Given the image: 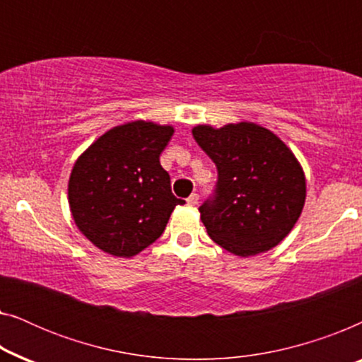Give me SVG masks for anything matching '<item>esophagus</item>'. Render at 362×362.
<instances>
[{
	"label": "esophagus",
	"mask_w": 362,
	"mask_h": 362,
	"mask_svg": "<svg viewBox=\"0 0 362 362\" xmlns=\"http://www.w3.org/2000/svg\"><path fill=\"white\" fill-rule=\"evenodd\" d=\"M187 204H189V206H196L197 204V202H199V194H196V192H192V194L189 196V197H187Z\"/></svg>",
	"instance_id": "obj_1"
}]
</instances>
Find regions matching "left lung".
<instances>
[{
  "label": "left lung",
  "mask_w": 362,
  "mask_h": 362,
  "mask_svg": "<svg viewBox=\"0 0 362 362\" xmlns=\"http://www.w3.org/2000/svg\"><path fill=\"white\" fill-rule=\"evenodd\" d=\"M192 136L217 168L214 194L199 207L211 239L239 257L279 245L306 197L305 173L290 148L252 122L197 125Z\"/></svg>",
  "instance_id": "8db88e82"
}]
</instances>
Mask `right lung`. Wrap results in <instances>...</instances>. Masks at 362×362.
Listing matches in <instances>:
<instances>
[{
    "instance_id": "right-lung-1",
    "label": "right lung",
    "mask_w": 362,
    "mask_h": 362,
    "mask_svg": "<svg viewBox=\"0 0 362 362\" xmlns=\"http://www.w3.org/2000/svg\"><path fill=\"white\" fill-rule=\"evenodd\" d=\"M175 128L136 120L113 127L77 158L69 206L78 230L115 257L140 254L185 201L171 192L160 155Z\"/></svg>"
}]
</instances>
